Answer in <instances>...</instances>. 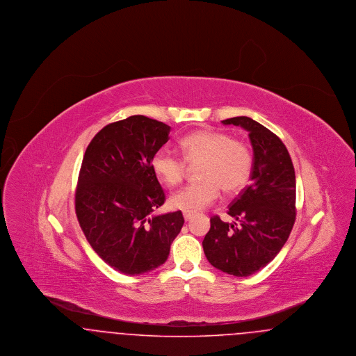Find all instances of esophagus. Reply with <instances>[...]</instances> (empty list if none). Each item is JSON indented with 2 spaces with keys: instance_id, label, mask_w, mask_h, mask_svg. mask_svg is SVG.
<instances>
[{
  "instance_id": "esophagus-1",
  "label": "esophagus",
  "mask_w": 356,
  "mask_h": 356,
  "mask_svg": "<svg viewBox=\"0 0 356 356\" xmlns=\"http://www.w3.org/2000/svg\"><path fill=\"white\" fill-rule=\"evenodd\" d=\"M183 216H184V220L189 221L192 218H193V216H195V215H193V213H191V212H184V213H183Z\"/></svg>"
}]
</instances>
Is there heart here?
<instances>
[{"label": "heart", "mask_w": 356, "mask_h": 356, "mask_svg": "<svg viewBox=\"0 0 356 356\" xmlns=\"http://www.w3.org/2000/svg\"><path fill=\"white\" fill-rule=\"evenodd\" d=\"M183 157L167 148L153 153L151 167L157 179L168 186H177L186 176L189 164H199L197 183L179 189L170 196L172 208L199 212L213 203L220 189L236 193L250 183L254 172L251 148L225 132L200 129L180 140Z\"/></svg>", "instance_id": "heart-1"}]
</instances>
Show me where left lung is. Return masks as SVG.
Segmentation results:
<instances>
[{"mask_svg":"<svg viewBox=\"0 0 356 356\" xmlns=\"http://www.w3.org/2000/svg\"><path fill=\"white\" fill-rule=\"evenodd\" d=\"M221 122L248 132L254 172L228 209L240 225L211 218L204 254L215 268L243 277L264 268L286 244L296 218V179L286 145L270 129L245 116Z\"/></svg>","mask_w":356,"mask_h":356,"instance_id":"left-lung-1","label":"left lung"}]
</instances>
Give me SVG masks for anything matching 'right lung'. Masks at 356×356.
<instances>
[{"instance_id": "right-lung-1", "label": "right lung", "mask_w": 356, "mask_h": 356, "mask_svg": "<svg viewBox=\"0 0 356 356\" xmlns=\"http://www.w3.org/2000/svg\"><path fill=\"white\" fill-rule=\"evenodd\" d=\"M170 127L141 115L108 124L85 151L76 188V215L102 260L124 275L165 263L181 231V211L153 216L165 202L151 167Z\"/></svg>"}]
</instances>
